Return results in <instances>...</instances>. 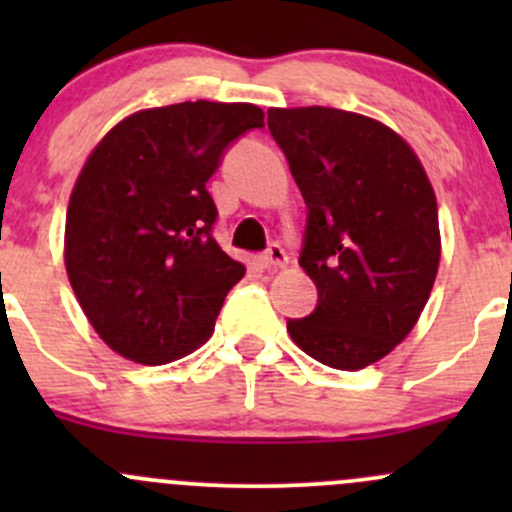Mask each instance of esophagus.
<instances>
[{
  "label": "esophagus",
  "instance_id": "34e87169",
  "mask_svg": "<svg viewBox=\"0 0 512 512\" xmlns=\"http://www.w3.org/2000/svg\"><path fill=\"white\" fill-rule=\"evenodd\" d=\"M262 265L265 267H282L287 265V252L282 250L280 242H272L265 252H262Z\"/></svg>",
  "mask_w": 512,
  "mask_h": 512
}]
</instances>
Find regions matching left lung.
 I'll return each instance as SVG.
<instances>
[{
  "mask_svg": "<svg viewBox=\"0 0 512 512\" xmlns=\"http://www.w3.org/2000/svg\"><path fill=\"white\" fill-rule=\"evenodd\" d=\"M267 128L307 205L299 265L317 307L287 319L302 352L356 371L414 329L441 260L438 208L409 143L339 108H270Z\"/></svg>",
  "mask_w": 512,
  "mask_h": 512,
  "instance_id": "obj_1",
  "label": "left lung"
}]
</instances>
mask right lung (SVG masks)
I'll use <instances>...</instances> for the list:
<instances>
[{
  "instance_id": "1",
  "label": "right lung",
  "mask_w": 512,
  "mask_h": 512,
  "mask_svg": "<svg viewBox=\"0 0 512 512\" xmlns=\"http://www.w3.org/2000/svg\"><path fill=\"white\" fill-rule=\"evenodd\" d=\"M252 103L185 101L138 111L86 160L66 213V272L98 337L158 366L210 337L245 267L213 237L205 183L227 148L265 126Z\"/></svg>"
}]
</instances>
